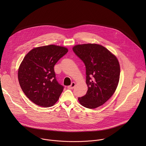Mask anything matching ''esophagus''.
Instances as JSON below:
<instances>
[{
    "mask_svg": "<svg viewBox=\"0 0 146 146\" xmlns=\"http://www.w3.org/2000/svg\"><path fill=\"white\" fill-rule=\"evenodd\" d=\"M75 85H76V83H75L74 82H72V84H70V86H68V88L69 89H73V88H74V87H75Z\"/></svg>",
    "mask_w": 146,
    "mask_h": 146,
    "instance_id": "obj_1",
    "label": "esophagus"
}]
</instances>
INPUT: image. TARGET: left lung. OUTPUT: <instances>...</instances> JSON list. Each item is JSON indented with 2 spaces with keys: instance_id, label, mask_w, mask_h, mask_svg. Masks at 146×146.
<instances>
[{
  "instance_id": "8db88e82",
  "label": "left lung",
  "mask_w": 146,
  "mask_h": 146,
  "mask_svg": "<svg viewBox=\"0 0 146 146\" xmlns=\"http://www.w3.org/2000/svg\"><path fill=\"white\" fill-rule=\"evenodd\" d=\"M73 51L84 62L86 68V95L78 100L82 106L95 109L103 105L115 91L118 84L120 66L116 56L97 44L74 46Z\"/></svg>"
}]
</instances>
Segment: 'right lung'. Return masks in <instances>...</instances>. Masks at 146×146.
Instances as JSON below:
<instances>
[{
    "instance_id": "add662e5",
    "label": "right lung",
    "mask_w": 146,
    "mask_h": 146,
    "mask_svg": "<svg viewBox=\"0 0 146 146\" xmlns=\"http://www.w3.org/2000/svg\"><path fill=\"white\" fill-rule=\"evenodd\" d=\"M68 52L66 47L51 44L35 48L24 57L18 69V81L36 105L48 108L58 101L64 86L58 82L54 67Z\"/></svg>"
}]
</instances>
